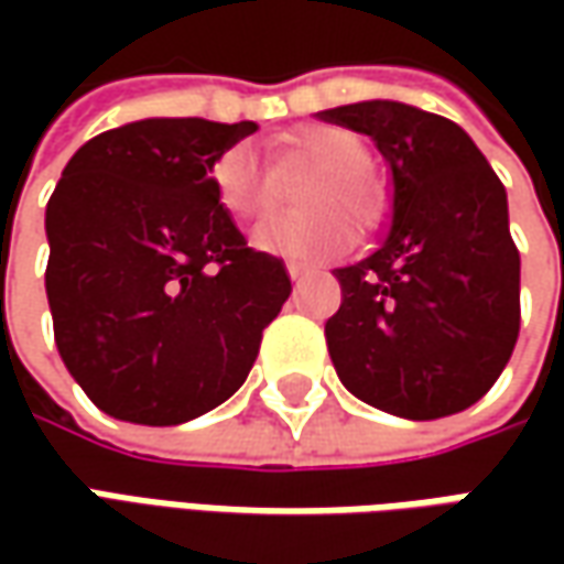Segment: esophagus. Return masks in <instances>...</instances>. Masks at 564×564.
Segmentation results:
<instances>
[{
    "instance_id": "1",
    "label": "esophagus",
    "mask_w": 564,
    "mask_h": 564,
    "mask_svg": "<svg viewBox=\"0 0 564 564\" xmlns=\"http://www.w3.org/2000/svg\"><path fill=\"white\" fill-rule=\"evenodd\" d=\"M285 270H289V275H292V279H304V275H311V272H314V267H311V263H297V260H289V263H285Z\"/></svg>"
}]
</instances>
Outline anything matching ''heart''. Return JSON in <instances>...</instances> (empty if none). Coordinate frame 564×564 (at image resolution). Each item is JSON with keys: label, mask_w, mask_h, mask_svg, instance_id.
<instances>
[{"label": "heart", "mask_w": 564, "mask_h": 564, "mask_svg": "<svg viewBox=\"0 0 564 564\" xmlns=\"http://www.w3.org/2000/svg\"><path fill=\"white\" fill-rule=\"evenodd\" d=\"M292 156L301 163L323 169L304 187V206L314 213H272L257 223L250 241L253 248L282 257H333L351 245V226L338 210H323V205H338L358 226H370L379 213V194L364 175L370 165V150L358 134L345 128H307L292 141ZM219 200L238 219L253 216L267 204L270 182L257 156L248 150H231L216 165Z\"/></svg>", "instance_id": "b5f03b06"}]
</instances>
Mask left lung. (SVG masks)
<instances>
[{
  "instance_id": "1",
  "label": "left lung",
  "mask_w": 564,
  "mask_h": 564,
  "mask_svg": "<svg viewBox=\"0 0 564 564\" xmlns=\"http://www.w3.org/2000/svg\"><path fill=\"white\" fill-rule=\"evenodd\" d=\"M316 116L373 138L392 172L382 245L336 270L326 345L338 379L395 417L458 414L492 389L521 326L506 187L455 121L417 106L367 99Z\"/></svg>"
}]
</instances>
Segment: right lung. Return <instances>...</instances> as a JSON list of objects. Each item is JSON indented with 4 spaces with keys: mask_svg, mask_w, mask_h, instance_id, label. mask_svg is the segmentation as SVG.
<instances>
[{
    "mask_svg": "<svg viewBox=\"0 0 564 564\" xmlns=\"http://www.w3.org/2000/svg\"><path fill=\"white\" fill-rule=\"evenodd\" d=\"M253 121L143 119L68 160L46 204V297L68 373L109 417L172 426L231 399L292 294L213 165Z\"/></svg>",
    "mask_w": 564,
    "mask_h": 564,
    "instance_id": "1",
    "label": "right lung"
}]
</instances>
